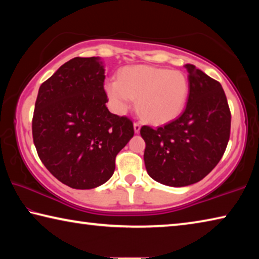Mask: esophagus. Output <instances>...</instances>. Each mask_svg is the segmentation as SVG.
<instances>
[{"instance_id":"obj_1","label":"esophagus","mask_w":259,"mask_h":259,"mask_svg":"<svg viewBox=\"0 0 259 259\" xmlns=\"http://www.w3.org/2000/svg\"><path fill=\"white\" fill-rule=\"evenodd\" d=\"M134 130H135L136 134H138L140 131V124L138 123V122H135V123H134Z\"/></svg>"}]
</instances>
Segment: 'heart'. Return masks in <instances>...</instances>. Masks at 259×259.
I'll list each match as a JSON object with an SVG mask.
<instances>
[{
  "label": "heart",
  "instance_id": "b5f03b06",
  "mask_svg": "<svg viewBox=\"0 0 259 259\" xmlns=\"http://www.w3.org/2000/svg\"><path fill=\"white\" fill-rule=\"evenodd\" d=\"M105 90L119 113H124L138 98L140 115L150 123L164 124L185 108L190 84L181 71L136 65L122 69L119 80L108 81Z\"/></svg>",
  "mask_w": 259,
  "mask_h": 259
}]
</instances>
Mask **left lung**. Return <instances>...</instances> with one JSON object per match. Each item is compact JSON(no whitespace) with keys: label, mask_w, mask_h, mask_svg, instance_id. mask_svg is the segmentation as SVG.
I'll list each match as a JSON object with an SVG mask.
<instances>
[{"label":"left lung","mask_w":259,"mask_h":259,"mask_svg":"<svg viewBox=\"0 0 259 259\" xmlns=\"http://www.w3.org/2000/svg\"><path fill=\"white\" fill-rule=\"evenodd\" d=\"M188 99L176 120L153 129L143 125L147 174L163 185L183 187L203 179L221 161L231 133V112L218 81L186 64Z\"/></svg>","instance_id":"obj_1"}]
</instances>
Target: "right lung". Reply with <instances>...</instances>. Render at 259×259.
<instances>
[{"label":"right lung","instance_id":"obj_1","mask_svg":"<svg viewBox=\"0 0 259 259\" xmlns=\"http://www.w3.org/2000/svg\"><path fill=\"white\" fill-rule=\"evenodd\" d=\"M99 57H75L38 89L32 131L46 168L65 185L90 190L106 183L115 157L134 136L133 121L112 114Z\"/></svg>","mask_w":259,"mask_h":259}]
</instances>
